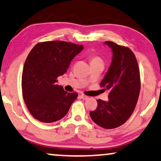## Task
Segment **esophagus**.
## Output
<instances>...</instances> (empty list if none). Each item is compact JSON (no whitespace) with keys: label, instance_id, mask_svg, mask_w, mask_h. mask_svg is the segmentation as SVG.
<instances>
[{"label":"esophagus","instance_id":"34e87169","mask_svg":"<svg viewBox=\"0 0 161 161\" xmlns=\"http://www.w3.org/2000/svg\"><path fill=\"white\" fill-rule=\"evenodd\" d=\"M80 96L81 99H83V100H87V99H88V98H89V97H88V96H85V95H83V94L80 95V96Z\"/></svg>","mask_w":161,"mask_h":161}]
</instances>
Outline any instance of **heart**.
Instances as JSON below:
<instances>
[{
    "label": "heart",
    "instance_id": "obj_1",
    "mask_svg": "<svg viewBox=\"0 0 161 161\" xmlns=\"http://www.w3.org/2000/svg\"><path fill=\"white\" fill-rule=\"evenodd\" d=\"M98 62H102V59H101V57L96 55H92L90 56V63H94Z\"/></svg>",
    "mask_w": 161,
    "mask_h": 161
}]
</instances>
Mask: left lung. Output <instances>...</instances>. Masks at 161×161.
<instances>
[{
	"label": "left lung",
	"instance_id": "obj_1",
	"mask_svg": "<svg viewBox=\"0 0 161 161\" xmlns=\"http://www.w3.org/2000/svg\"><path fill=\"white\" fill-rule=\"evenodd\" d=\"M112 49V62L100 86L109 90L108 100H97L96 109L90 112L92 121L101 128L112 129L125 123L139 99L141 80L136 56L128 47L105 42Z\"/></svg>",
	"mask_w": 161,
	"mask_h": 161
}]
</instances>
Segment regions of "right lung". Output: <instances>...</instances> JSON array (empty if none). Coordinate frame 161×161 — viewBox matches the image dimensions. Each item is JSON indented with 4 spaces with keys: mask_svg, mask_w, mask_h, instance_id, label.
I'll return each mask as SVG.
<instances>
[{
    "mask_svg": "<svg viewBox=\"0 0 161 161\" xmlns=\"http://www.w3.org/2000/svg\"><path fill=\"white\" fill-rule=\"evenodd\" d=\"M82 49V45L63 41L40 42L31 49L22 71V90L27 108L36 119L54 123L66 115L78 94L65 91L57 79Z\"/></svg>",
    "mask_w": 161,
    "mask_h": 161,
    "instance_id": "right-lung-1",
    "label": "right lung"
}]
</instances>
